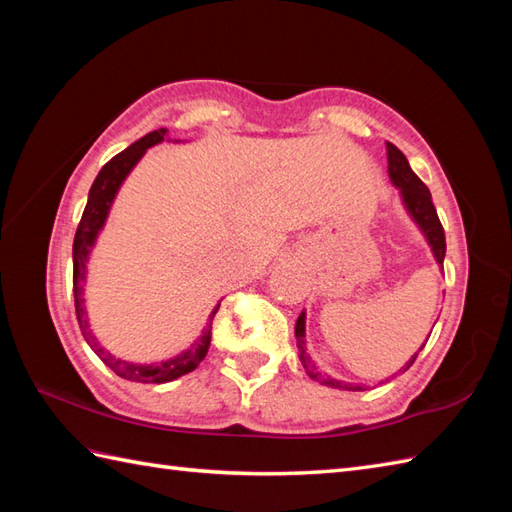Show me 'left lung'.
<instances>
[{
	"label": "left lung",
	"instance_id": "obj_1",
	"mask_svg": "<svg viewBox=\"0 0 512 512\" xmlns=\"http://www.w3.org/2000/svg\"><path fill=\"white\" fill-rule=\"evenodd\" d=\"M387 171H389L391 182H394L396 187L400 189L402 202H405L407 211L411 213L413 220H416L418 226L422 228L424 237H427L433 255H436V262L444 264V253H447V239H444V228L440 224L436 206H433L431 193L427 189V184H424L416 176V173L411 171L405 154H402V151L391 143H387ZM295 336H297V345H299V352H301V363H303V367H306V372L310 374V378L319 380V383L328 385V387H339V389H347V391H363L361 385L341 383V380L321 376V372H317V367L310 365V356L306 354V312L299 314L297 325H295ZM420 350H422V347H420ZM416 356H413L411 361L400 369V372H407V369L413 365V361H416Z\"/></svg>",
	"mask_w": 512,
	"mask_h": 512
}]
</instances>
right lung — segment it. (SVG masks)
<instances>
[{
    "mask_svg": "<svg viewBox=\"0 0 512 512\" xmlns=\"http://www.w3.org/2000/svg\"><path fill=\"white\" fill-rule=\"evenodd\" d=\"M167 136V129H156V132H149L147 136H143L140 140H136L134 145H129L121 154H116L107 165L99 171V176H96L90 195H88V204H85V211L81 215V222L79 228H76V235H74V246H72V290H74V308H76V321H79V328L83 339L88 341V345L94 350V354L101 358V361L112 369L114 374H118L125 380H134V383H169V380H176L184 374L193 372L195 367H198L206 352H209V345H211V325H213V317L217 308H220V303H217V308L211 312L209 323H206V328L202 332V336L198 341H195L187 352H182L176 358H169V361H162V363H154V365H136V363H127L121 361V358L112 356L110 352L101 347V343L96 341V336L90 330V323H88V314H85L83 308V281H85V264H88V255L90 250L96 242V235L105 224V217L110 213V206L116 198V191L121 189L123 180L127 178V173L134 169L136 162L143 158L145 151L149 147H154L158 143H162Z\"/></svg>",
    "mask_w": 512,
    "mask_h": 512,
    "instance_id": "right-lung-1",
    "label": "right lung"
}]
</instances>
